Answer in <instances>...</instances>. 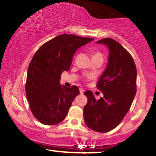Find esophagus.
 Returning <instances> with one entry per match:
<instances>
[{
  "label": "esophagus",
  "instance_id": "1",
  "mask_svg": "<svg viewBox=\"0 0 156 156\" xmlns=\"http://www.w3.org/2000/svg\"><path fill=\"white\" fill-rule=\"evenodd\" d=\"M79 90H80V93L81 94H83V92H84V90H83V88H80Z\"/></svg>",
  "mask_w": 156,
  "mask_h": 156
}]
</instances>
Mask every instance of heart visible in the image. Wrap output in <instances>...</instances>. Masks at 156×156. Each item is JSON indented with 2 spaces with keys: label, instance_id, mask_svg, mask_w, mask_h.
I'll return each instance as SVG.
<instances>
[{
  "label": "heart",
  "instance_id": "b5f03b06",
  "mask_svg": "<svg viewBox=\"0 0 156 156\" xmlns=\"http://www.w3.org/2000/svg\"><path fill=\"white\" fill-rule=\"evenodd\" d=\"M96 55H101V54H99V53H97V54H95L94 56H96Z\"/></svg>",
  "mask_w": 156,
  "mask_h": 156
}]
</instances>
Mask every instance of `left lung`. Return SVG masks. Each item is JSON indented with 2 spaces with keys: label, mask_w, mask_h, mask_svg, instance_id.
I'll use <instances>...</instances> for the list:
<instances>
[{
  "label": "left lung",
  "mask_w": 156,
  "mask_h": 156,
  "mask_svg": "<svg viewBox=\"0 0 156 156\" xmlns=\"http://www.w3.org/2000/svg\"><path fill=\"white\" fill-rule=\"evenodd\" d=\"M109 49L108 61L97 87L104 97L96 100L91 91L84 92L88 102L83 119L89 128L107 133L115 128L127 113L136 94L137 70L129 52L112 38L96 41Z\"/></svg>",
  "instance_id": "8db88e82"
}]
</instances>
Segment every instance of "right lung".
<instances>
[{
	"instance_id": "right-lung-1",
	"label": "right lung",
	"mask_w": 156,
	"mask_h": 156,
	"mask_svg": "<svg viewBox=\"0 0 156 156\" xmlns=\"http://www.w3.org/2000/svg\"><path fill=\"white\" fill-rule=\"evenodd\" d=\"M93 40L62 34L45 43L34 55L27 70L26 95L32 114L43 124L54 125L66 118L80 92L77 86H61V75L69 69L77 49Z\"/></svg>"
}]
</instances>
